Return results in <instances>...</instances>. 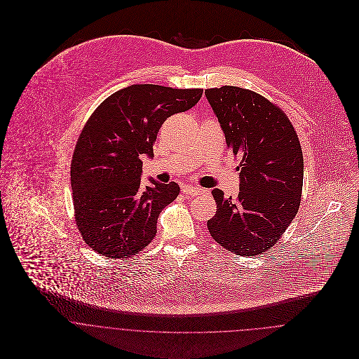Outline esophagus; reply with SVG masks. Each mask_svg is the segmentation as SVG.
<instances>
[{
  "mask_svg": "<svg viewBox=\"0 0 359 359\" xmlns=\"http://www.w3.org/2000/svg\"><path fill=\"white\" fill-rule=\"evenodd\" d=\"M182 192L185 195H191V196H196V195H201L203 192V189L201 188H195V187H191V185H184L182 187Z\"/></svg>",
  "mask_w": 359,
  "mask_h": 359,
  "instance_id": "34e87169",
  "label": "esophagus"
}]
</instances>
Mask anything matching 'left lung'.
Segmentation results:
<instances>
[{
  "instance_id": "1",
  "label": "left lung",
  "mask_w": 359,
  "mask_h": 359,
  "mask_svg": "<svg viewBox=\"0 0 359 359\" xmlns=\"http://www.w3.org/2000/svg\"><path fill=\"white\" fill-rule=\"evenodd\" d=\"M225 135L241 158L239 195L212 189L217 211L207 221L212 239L238 256L268 252L296 217L304 160L287 116L250 90L224 86L205 91Z\"/></svg>"
}]
</instances>
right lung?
<instances>
[{
	"instance_id": "add662e5",
	"label": "right lung",
	"mask_w": 359,
	"mask_h": 359,
	"mask_svg": "<svg viewBox=\"0 0 359 359\" xmlns=\"http://www.w3.org/2000/svg\"><path fill=\"white\" fill-rule=\"evenodd\" d=\"M203 90L133 84L104 100L77 141L70 170L76 224L86 243L109 258L137 256L156 236L175 182L141 187L142 158L167 117L201 101Z\"/></svg>"
}]
</instances>
